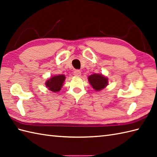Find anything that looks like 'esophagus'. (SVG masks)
Returning a JSON list of instances; mask_svg holds the SVG:
<instances>
[{"label":"esophagus","instance_id":"1","mask_svg":"<svg viewBox=\"0 0 157 157\" xmlns=\"http://www.w3.org/2000/svg\"><path fill=\"white\" fill-rule=\"evenodd\" d=\"M73 75H74L75 76H77V77H79L81 75V71H79V70H75L74 72H73Z\"/></svg>","mask_w":157,"mask_h":157}]
</instances>
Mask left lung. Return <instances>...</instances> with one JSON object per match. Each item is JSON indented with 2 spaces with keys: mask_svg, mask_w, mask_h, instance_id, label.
<instances>
[{
  "mask_svg": "<svg viewBox=\"0 0 157 157\" xmlns=\"http://www.w3.org/2000/svg\"><path fill=\"white\" fill-rule=\"evenodd\" d=\"M90 84L96 91L104 89L108 85V79L102 74H93L88 77Z\"/></svg>",
  "mask_w": 157,
  "mask_h": 157,
  "instance_id": "left-lung-1",
  "label": "left lung"
}]
</instances>
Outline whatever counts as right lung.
<instances>
[{"mask_svg":"<svg viewBox=\"0 0 157 157\" xmlns=\"http://www.w3.org/2000/svg\"><path fill=\"white\" fill-rule=\"evenodd\" d=\"M65 79L64 75H59L53 76L48 79L46 82V86L49 90L53 92H56L61 90L63 84Z\"/></svg>","mask_w":157,"mask_h":157,"instance_id":"obj_1","label":"right lung"}]
</instances>
